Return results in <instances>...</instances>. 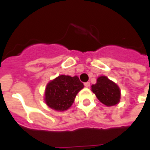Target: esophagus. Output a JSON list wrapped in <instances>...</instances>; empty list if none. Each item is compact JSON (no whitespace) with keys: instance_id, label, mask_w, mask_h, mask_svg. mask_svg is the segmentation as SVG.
Instances as JSON below:
<instances>
[{"instance_id":"esophagus-1","label":"esophagus","mask_w":150,"mask_h":150,"mask_svg":"<svg viewBox=\"0 0 150 150\" xmlns=\"http://www.w3.org/2000/svg\"><path fill=\"white\" fill-rule=\"evenodd\" d=\"M84 85H85V86H86V87L88 88V87L90 86V83H89V82H86V83H85V84H84Z\"/></svg>"}]
</instances>
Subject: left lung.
<instances>
[{
  "label": "left lung",
  "mask_w": 150,
  "mask_h": 150,
  "mask_svg": "<svg viewBox=\"0 0 150 150\" xmlns=\"http://www.w3.org/2000/svg\"><path fill=\"white\" fill-rule=\"evenodd\" d=\"M92 91L101 103L106 106H112L119 103L121 91L118 86L107 76H99L97 83L91 86Z\"/></svg>",
  "instance_id": "8db88e82"
}]
</instances>
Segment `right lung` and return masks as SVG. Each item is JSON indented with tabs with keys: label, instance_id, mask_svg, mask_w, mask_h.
Here are the masks:
<instances>
[{
	"label": "right lung",
	"instance_id": "obj_1",
	"mask_svg": "<svg viewBox=\"0 0 150 150\" xmlns=\"http://www.w3.org/2000/svg\"><path fill=\"white\" fill-rule=\"evenodd\" d=\"M83 88L84 85L78 76L61 75L48 83L45 93V103L57 111L67 110Z\"/></svg>",
	"mask_w": 150,
	"mask_h": 150
}]
</instances>
